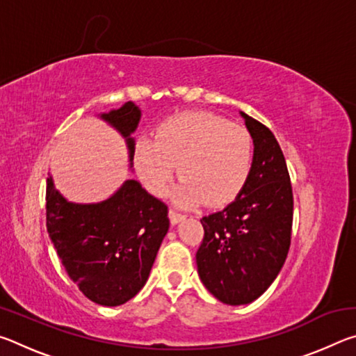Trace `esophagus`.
Wrapping results in <instances>:
<instances>
[{"mask_svg":"<svg viewBox=\"0 0 356 356\" xmlns=\"http://www.w3.org/2000/svg\"><path fill=\"white\" fill-rule=\"evenodd\" d=\"M170 220H171V225H177V222L185 220V215L184 213H179L174 209H171L170 210Z\"/></svg>","mask_w":356,"mask_h":356,"instance_id":"esophagus-1","label":"esophagus"}]
</instances>
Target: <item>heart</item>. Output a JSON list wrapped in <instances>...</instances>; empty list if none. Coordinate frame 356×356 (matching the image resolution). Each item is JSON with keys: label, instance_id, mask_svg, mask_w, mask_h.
Here are the masks:
<instances>
[{"label": "heart", "instance_id": "1", "mask_svg": "<svg viewBox=\"0 0 356 356\" xmlns=\"http://www.w3.org/2000/svg\"><path fill=\"white\" fill-rule=\"evenodd\" d=\"M252 144L248 131L206 111H184L163 120L152 138L135 147V166L144 186L165 195L177 172L174 197L184 206L202 200L222 206L236 197L248 180Z\"/></svg>", "mask_w": 356, "mask_h": 356}]
</instances>
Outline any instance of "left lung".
Listing matches in <instances>:
<instances>
[{
	"label": "left lung",
	"mask_w": 356,
	"mask_h": 356,
	"mask_svg": "<svg viewBox=\"0 0 356 356\" xmlns=\"http://www.w3.org/2000/svg\"><path fill=\"white\" fill-rule=\"evenodd\" d=\"M254 144L248 180L236 200L204 216L197 273L215 298L248 305L278 276L291 246L293 195L282 150L264 124L245 113Z\"/></svg>",
	"instance_id": "obj_1"
}]
</instances>
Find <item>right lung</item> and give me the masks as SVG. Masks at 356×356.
Returning a JSON list of instances; mask_svg holds the SVG:
<instances>
[{
    "label": "right lung",
    "mask_w": 356,
    "mask_h": 356,
    "mask_svg": "<svg viewBox=\"0 0 356 356\" xmlns=\"http://www.w3.org/2000/svg\"><path fill=\"white\" fill-rule=\"evenodd\" d=\"M100 118L125 138L134 160L130 135L140 122V108L127 102ZM45 201L48 236L78 289L102 306H119L134 298L146 284L170 229L166 204L134 179L125 180L106 201L74 204L48 177Z\"/></svg>",
    "instance_id": "1"
}]
</instances>
